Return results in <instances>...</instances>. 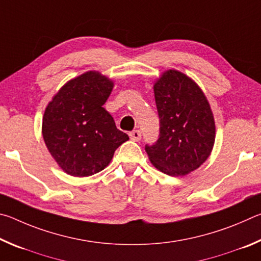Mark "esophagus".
<instances>
[{"label":"esophagus","instance_id":"obj_1","mask_svg":"<svg viewBox=\"0 0 261 261\" xmlns=\"http://www.w3.org/2000/svg\"><path fill=\"white\" fill-rule=\"evenodd\" d=\"M129 136H130V138L132 140H135V141H139L141 139V132L139 130L131 131L130 134H129Z\"/></svg>","mask_w":261,"mask_h":261}]
</instances>
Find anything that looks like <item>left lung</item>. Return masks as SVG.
<instances>
[{
  "label": "left lung",
  "instance_id": "8db88e82",
  "mask_svg": "<svg viewBox=\"0 0 261 261\" xmlns=\"http://www.w3.org/2000/svg\"><path fill=\"white\" fill-rule=\"evenodd\" d=\"M154 95L160 129L159 138L145 145L149 160L162 173L183 176L210 156L215 124L208 101L192 79L169 70L155 85Z\"/></svg>",
  "mask_w": 261,
  "mask_h": 261
}]
</instances>
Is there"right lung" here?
<instances>
[{"label":"right lung","instance_id":"add662e5","mask_svg":"<svg viewBox=\"0 0 261 261\" xmlns=\"http://www.w3.org/2000/svg\"><path fill=\"white\" fill-rule=\"evenodd\" d=\"M112 90L108 78L90 71L65 84L46 108L43 139L69 175L85 177L99 173L129 139L103 108Z\"/></svg>","mask_w":261,"mask_h":261}]
</instances>
